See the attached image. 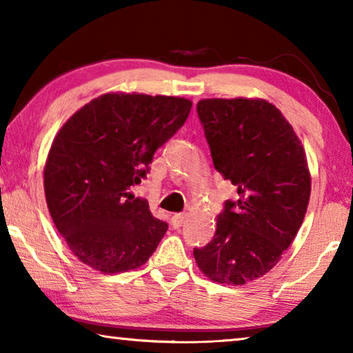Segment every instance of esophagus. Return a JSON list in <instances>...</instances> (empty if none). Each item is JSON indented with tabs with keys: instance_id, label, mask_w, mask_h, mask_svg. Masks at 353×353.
<instances>
[{
	"instance_id": "34e87169",
	"label": "esophagus",
	"mask_w": 353,
	"mask_h": 353,
	"mask_svg": "<svg viewBox=\"0 0 353 353\" xmlns=\"http://www.w3.org/2000/svg\"><path fill=\"white\" fill-rule=\"evenodd\" d=\"M185 218H187V213H176V214H172V218H171L172 227H174V229H179V227L183 224Z\"/></svg>"
}]
</instances>
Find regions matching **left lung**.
<instances>
[{
    "label": "left lung",
    "instance_id": "obj_1",
    "mask_svg": "<svg viewBox=\"0 0 353 353\" xmlns=\"http://www.w3.org/2000/svg\"><path fill=\"white\" fill-rule=\"evenodd\" d=\"M213 165L236 187L210 243L194 249L213 282L244 285L270 272L294 240L312 191L301 140L266 99H202L196 105Z\"/></svg>",
    "mask_w": 353,
    "mask_h": 353
}]
</instances>
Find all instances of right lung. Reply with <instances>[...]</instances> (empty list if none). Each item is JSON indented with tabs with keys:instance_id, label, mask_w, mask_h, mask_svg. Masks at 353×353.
Masks as SVG:
<instances>
[{
	"instance_id": "1",
	"label": "right lung",
	"mask_w": 353,
	"mask_h": 353,
	"mask_svg": "<svg viewBox=\"0 0 353 353\" xmlns=\"http://www.w3.org/2000/svg\"><path fill=\"white\" fill-rule=\"evenodd\" d=\"M190 99L105 93L59 130L43 171L48 210L79 261L103 274L145 265L168 224L130 193L187 121Z\"/></svg>"
}]
</instances>
